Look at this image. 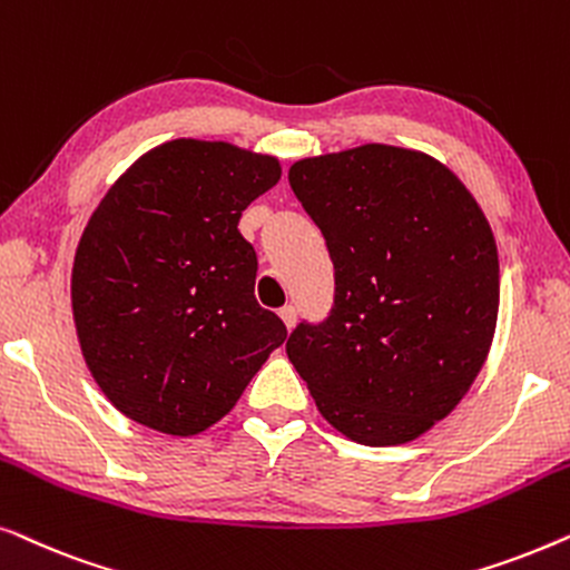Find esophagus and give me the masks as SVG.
<instances>
[{"mask_svg":"<svg viewBox=\"0 0 570 570\" xmlns=\"http://www.w3.org/2000/svg\"><path fill=\"white\" fill-rule=\"evenodd\" d=\"M279 316H283V322H285L287 330H293V326H295V318H298V308H295L293 303H287V306L279 308Z\"/></svg>","mask_w":570,"mask_h":570,"instance_id":"34e87169","label":"esophagus"}]
</instances>
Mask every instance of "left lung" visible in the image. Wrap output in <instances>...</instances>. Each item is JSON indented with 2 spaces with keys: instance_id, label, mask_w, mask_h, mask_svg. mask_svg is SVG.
<instances>
[{
  "instance_id": "1",
  "label": "left lung",
  "mask_w": 570,
  "mask_h": 570,
  "mask_svg": "<svg viewBox=\"0 0 570 570\" xmlns=\"http://www.w3.org/2000/svg\"><path fill=\"white\" fill-rule=\"evenodd\" d=\"M334 264V303L287 337L316 407L347 439L394 446L472 386L498 318V248L464 184L389 145L298 160L287 174Z\"/></svg>"
}]
</instances>
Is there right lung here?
I'll return each mask as SVG.
<instances>
[{
    "label": "right lung",
    "instance_id": "right-lung-1",
    "mask_svg": "<svg viewBox=\"0 0 570 570\" xmlns=\"http://www.w3.org/2000/svg\"><path fill=\"white\" fill-rule=\"evenodd\" d=\"M279 163L228 142L174 139L116 181L85 228L72 311L85 363L124 415L194 435L228 415L287 337L254 298L240 213Z\"/></svg>",
    "mask_w": 570,
    "mask_h": 570
}]
</instances>
